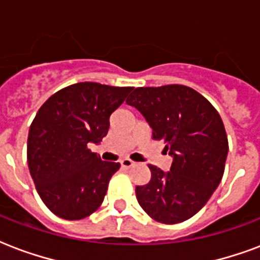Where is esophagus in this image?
<instances>
[{
  "mask_svg": "<svg viewBox=\"0 0 260 260\" xmlns=\"http://www.w3.org/2000/svg\"><path fill=\"white\" fill-rule=\"evenodd\" d=\"M120 166H122V168H124V170H127V168L134 166V161H132L130 158H123V160H120Z\"/></svg>",
  "mask_w": 260,
  "mask_h": 260,
  "instance_id": "obj_1",
  "label": "esophagus"
}]
</instances>
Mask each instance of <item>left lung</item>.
<instances>
[{"label": "left lung", "mask_w": 260, "mask_h": 260, "mask_svg": "<svg viewBox=\"0 0 260 260\" xmlns=\"http://www.w3.org/2000/svg\"><path fill=\"white\" fill-rule=\"evenodd\" d=\"M164 141L174 157L171 171L149 164L152 178L136 187L145 213L161 224H178L202 209L220 184L228 156V137L212 103L190 86L136 88L126 100Z\"/></svg>", "instance_id": "obj_1"}]
</instances>
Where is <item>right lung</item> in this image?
I'll list each match as a JSON object with an SVG mask.
<instances>
[{"label":"right lung","instance_id":"add662e5","mask_svg":"<svg viewBox=\"0 0 260 260\" xmlns=\"http://www.w3.org/2000/svg\"><path fill=\"white\" fill-rule=\"evenodd\" d=\"M133 86L78 82L44 102L32 120L27 161L36 191L63 220H82L96 212L119 162L100 160L89 142L107 136L110 116Z\"/></svg>","mask_w":260,"mask_h":260}]
</instances>
